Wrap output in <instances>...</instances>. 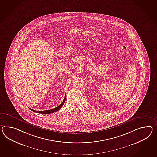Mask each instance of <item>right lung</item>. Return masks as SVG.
<instances>
[{
	"label": "right lung",
	"instance_id": "add662e5",
	"mask_svg": "<svg viewBox=\"0 0 157 157\" xmlns=\"http://www.w3.org/2000/svg\"><path fill=\"white\" fill-rule=\"evenodd\" d=\"M65 100H66V96H65V99L63 100V101H62V103L59 106H58V107H56V108H54V109H49V110H46V111H35L34 109H31V108H29L30 109H31V111H33V112H37V113H44V114H49V113H54V112H57V111H58L59 109H60V108H61L62 106H63V105L64 104L65 102Z\"/></svg>",
	"mask_w": 157,
	"mask_h": 157
}]
</instances>
